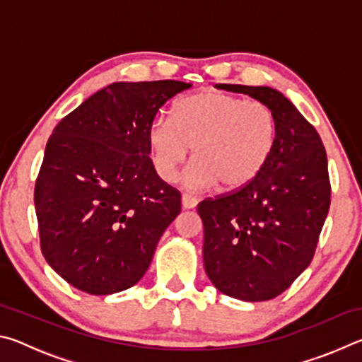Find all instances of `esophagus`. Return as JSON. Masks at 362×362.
Returning <instances> with one entry per match:
<instances>
[{"mask_svg": "<svg viewBox=\"0 0 362 362\" xmlns=\"http://www.w3.org/2000/svg\"><path fill=\"white\" fill-rule=\"evenodd\" d=\"M198 204V199L193 198L189 194H182V207L183 209H193Z\"/></svg>", "mask_w": 362, "mask_h": 362, "instance_id": "1", "label": "esophagus"}]
</instances>
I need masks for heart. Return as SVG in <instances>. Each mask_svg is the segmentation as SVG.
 Here are the masks:
<instances>
[{"mask_svg":"<svg viewBox=\"0 0 362 362\" xmlns=\"http://www.w3.org/2000/svg\"><path fill=\"white\" fill-rule=\"evenodd\" d=\"M278 122L262 102H247L216 90L183 97L173 119L156 118L148 127L151 166L164 182H174L189 148L193 159L183 183L189 189H240L255 180L276 146Z\"/></svg>","mask_w":362,"mask_h":362,"instance_id":"heart-1","label":"heart"}]
</instances>
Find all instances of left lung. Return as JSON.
<instances>
[{
	"label": "left lung",
	"mask_w": 362,
	"mask_h": 362,
	"mask_svg": "<svg viewBox=\"0 0 362 362\" xmlns=\"http://www.w3.org/2000/svg\"><path fill=\"white\" fill-rule=\"evenodd\" d=\"M250 95L273 110L278 137L255 180L204 199V268L225 296L263 302L284 292L313 260L330 206L322 140L296 105L268 86L217 84Z\"/></svg>",
	"instance_id": "8db88e82"
}]
</instances>
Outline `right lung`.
<instances>
[{"label":"right lung","instance_id":"add662e5","mask_svg":"<svg viewBox=\"0 0 362 362\" xmlns=\"http://www.w3.org/2000/svg\"><path fill=\"white\" fill-rule=\"evenodd\" d=\"M192 84L113 83L59 122L35 185L41 252L76 289L110 296L137 284L180 193L156 175L148 127Z\"/></svg>","mask_w":362,"mask_h":362}]
</instances>
